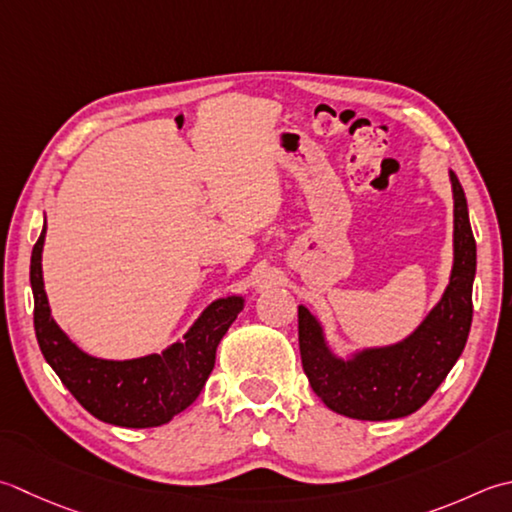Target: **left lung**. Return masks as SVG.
<instances>
[{
	"mask_svg": "<svg viewBox=\"0 0 512 512\" xmlns=\"http://www.w3.org/2000/svg\"><path fill=\"white\" fill-rule=\"evenodd\" d=\"M453 186V268L439 302L413 333L388 346L357 348L337 355L326 328L302 304L299 353L315 395L335 413L364 422H386L422 408L464 353L473 322L477 246L468 219L464 188L450 170Z\"/></svg>",
	"mask_w": 512,
	"mask_h": 512,
	"instance_id": "left-lung-1",
	"label": "left lung"
}]
</instances>
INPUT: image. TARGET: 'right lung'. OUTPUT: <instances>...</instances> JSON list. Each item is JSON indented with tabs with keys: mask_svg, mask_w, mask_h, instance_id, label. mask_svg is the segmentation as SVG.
<instances>
[{
	"mask_svg": "<svg viewBox=\"0 0 512 512\" xmlns=\"http://www.w3.org/2000/svg\"><path fill=\"white\" fill-rule=\"evenodd\" d=\"M42 235L30 255V288L35 297V335L42 355L62 384L90 415L124 428L168 424L195 402L215 368L217 346L246 306L244 295H226L210 302L182 339L162 353L135 359H102L88 355L53 319L48 306Z\"/></svg>",
	"mask_w": 512,
	"mask_h": 512,
	"instance_id": "obj_1",
	"label": "right lung"
}]
</instances>
